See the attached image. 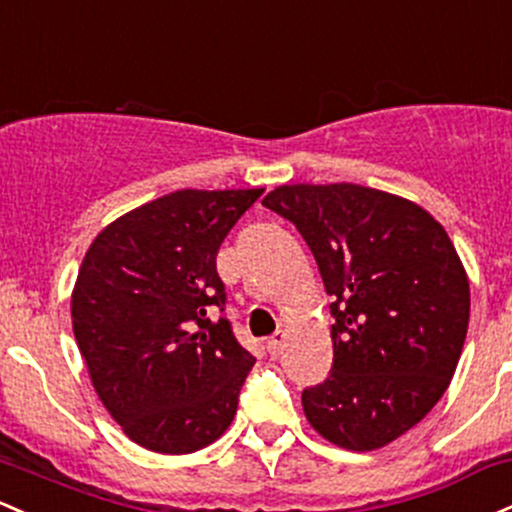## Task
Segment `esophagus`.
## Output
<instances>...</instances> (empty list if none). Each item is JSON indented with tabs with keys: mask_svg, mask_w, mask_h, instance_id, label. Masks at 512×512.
Listing matches in <instances>:
<instances>
[{
	"mask_svg": "<svg viewBox=\"0 0 512 512\" xmlns=\"http://www.w3.org/2000/svg\"><path fill=\"white\" fill-rule=\"evenodd\" d=\"M284 342H286V333H284V330H277V333H274L272 338L267 340V350H269V355L277 357L279 352L284 350Z\"/></svg>",
	"mask_w": 512,
	"mask_h": 512,
	"instance_id": "34e87169",
	"label": "esophagus"
}]
</instances>
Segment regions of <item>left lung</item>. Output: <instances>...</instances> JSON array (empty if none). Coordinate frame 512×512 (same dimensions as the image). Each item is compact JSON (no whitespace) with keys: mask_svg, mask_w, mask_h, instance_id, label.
Instances as JSON below:
<instances>
[{"mask_svg":"<svg viewBox=\"0 0 512 512\" xmlns=\"http://www.w3.org/2000/svg\"><path fill=\"white\" fill-rule=\"evenodd\" d=\"M262 204L296 226L333 296V367L301 393L333 445L401 437L447 391L469 328V279L445 228L413 201L359 184H284Z\"/></svg>","mask_w":512,"mask_h":512,"instance_id":"left-lung-1","label":"left lung"}]
</instances>
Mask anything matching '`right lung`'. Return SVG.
<instances>
[{
    "label": "right lung",
    "mask_w": 512,
    "mask_h": 512,
    "mask_svg": "<svg viewBox=\"0 0 512 512\" xmlns=\"http://www.w3.org/2000/svg\"><path fill=\"white\" fill-rule=\"evenodd\" d=\"M262 192L160 196L106 226L84 255L72 330L94 391L140 447L189 454L233 423L255 357L223 313L216 255Z\"/></svg>",
    "instance_id": "add662e5"
}]
</instances>
